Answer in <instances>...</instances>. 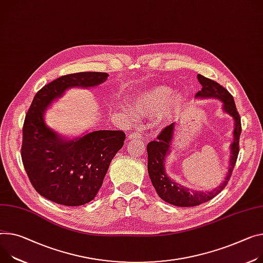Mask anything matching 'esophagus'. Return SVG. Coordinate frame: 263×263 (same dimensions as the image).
<instances>
[{
	"label": "esophagus",
	"instance_id": "esophagus-1",
	"mask_svg": "<svg viewBox=\"0 0 263 263\" xmlns=\"http://www.w3.org/2000/svg\"><path fill=\"white\" fill-rule=\"evenodd\" d=\"M133 139H141V134L137 133V132H134V133L129 134L128 137H127V140H133Z\"/></svg>",
	"mask_w": 263,
	"mask_h": 263
}]
</instances>
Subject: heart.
<instances>
[{"mask_svg":"<svg viewBox=\"0 0 263 263\" xmlns=\"http://www.w3.org/2000/svg\"><path fill=\"white\" fill-rule=\"evenodd\" d=\"M183 101L182 93L174 92L168 86L159 85L138 92L133 99V107L139 115L168 119L182 108Z\"/></svg>","mask_w":263,"mask_h":263,"instance_id":"b5f03b06","label":"heart"}]
</instances>
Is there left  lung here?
Returning <instances> with one entry per match:
<instances>
[{
    "instance_id": "left-lung-1",
    "label": "left lung",
    "mask_w": 263,
    "mask_h": 263,
    "mask_svg": "<svg viewBox=\"0 0 263 263\" xmlns=\"http://www.w3.org/2000/svg\"><path fill=\"white\" fill-rule=\"evenodd\" d=\"M199 83L202 85V89L199 90L195 98L198 99H209L214 98L218 99L222 102V108L230 115L234 120V130H233V142L231 144V156L229 161V171L227 173L226 179L222 181V183L210 191V192H201L190 190L180 183H177L171 177L167 176L165 172V159L171 153L172 142L174 140V133L176 127V122L166 126L160 135L157 137V140L152 141L147 144V170L151 178L152 183L159 195V197L164 200L167 203H171L176 206L187 208L196 206L210 201L215 196H217L222 190H223L233 170L235 167L237 157L239 154V138L241 134V121L240 116L237 111L233 96L220 84L215 81L208 79L203 76H197Z\"/></svg>"
}]
</instances>
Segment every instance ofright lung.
<instances>
[{
  "label": "right lung",
  "instance_id": "right-lung-1",
  "mask_svg": "<svg viewBox=\"0 0 263 263\" xmlns=\"http://www.w3.org/2000/svg\"><path fill=\"white\" fill-rule=\"evenodd\" d=\"M106 72L62 76L40 89L23 125L22 161L34 190L44 198L66 206L91 201L116 154L122 148V130H96L66 139L48 127L44 115L50 104L71 87H93L105 82Z\"/></svg>",
  "mask_w": 263,
  "mask_h": 263
}]
</instances>
